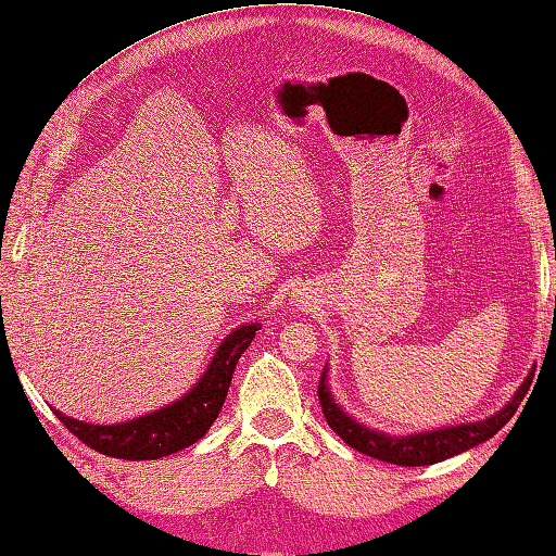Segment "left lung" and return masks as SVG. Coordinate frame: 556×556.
I'll use <instances>...</instances> for the list:
<instances>
[{
	"instance_id": "obj_1",
	"label": "left lung",
	"mask_w": 556,
	"mask_h": 556,
	"mask_svg": "<svg viewBox=\"0 0 556 556\" xmlns=\"http://www.w3.org/2000/svg\"><path fill=\"white\" fill-rule=\"evenodd\" d=\"M531 374L526 376L521 388L515 392V396L493 416L475 420V422H460L451 427H439V430H427L416 434H390L366 427L364 422L354 420L348 410L340 408V404L333 400V392L329 388V366H324L321 380H319V402L326 422L331 425V430L345 441L348 446L359 451L364 455H371L376 460L402 465V467H420V465H434L446 458H453L463 451L475 448L483 441H489L493 434H497L501 427L509 422V418L517 414V408L523 400V394L529 392Z\"/></svg>"
}]
</instances>
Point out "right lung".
<instances>
[{"instance_id": "right-lung-1", "label": "right lung", "mask_w": 556, "mask_h": 556, "mask_svg": "<svg viewBox=\"0 0 556 556\" xmlns=\"http://www.w3.org/2000/svg\"><path fill=\"white\" fill-rule=\"evenodd\" d=\"M258 329L261 324H244L232 333H227L216 354H213L211 364L206 366L204 376L194 382L192 390L185 392L180 400L156 410H150L146 416H138L124 422L98 425L70 418L53 406L51 410L70 432L84 441V444L96 448L98 453L110 455V458H164V455L192 446L194 441L202 439L208 432V427L216 422L225 404L227 390H230L235 366L241 354H244V350L251 345V340L255 338V331Z\"/></svg>"}]
</instances>
